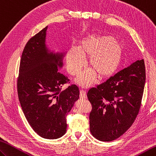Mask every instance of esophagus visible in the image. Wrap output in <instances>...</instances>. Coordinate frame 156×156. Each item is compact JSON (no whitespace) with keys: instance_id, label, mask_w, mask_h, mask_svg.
I'll return each mask as SVG.
<instances>
[{"instance_id":"esophagus-1","label":"esophagus","mask_w":156,"mask_h":156,"mask_svg":"<svg viewBox=\"0 0 156 156\" xmlns=\"http://www.w3.org/2000/svg\"><path fill=\"white\" fill-rule=\"evenodd\" d=\"M80 98L81 99H86L87 98V94H86L85 91L83 89L80 90Z\"/></svg>"}]
</instances>
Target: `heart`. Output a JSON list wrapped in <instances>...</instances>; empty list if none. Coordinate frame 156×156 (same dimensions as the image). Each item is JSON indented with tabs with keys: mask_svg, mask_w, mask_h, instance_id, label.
<instances>
[{
	"mask_svg": "<svg viewBox=\"0 0 156 156\" xmlns=\"http://www.w3.org/2000/svg\"><path fill=\"white\" fill-rule=\"evenodd\" d=\"M123 47L113 36L88 35L83 39L79 49L71 47L66 55L67 68L69 74H80L85 65V57H89V65L92 69L84 72L77 82L83 87H89L95 80L96 74L107 77L116 71L122 61Z\"/></svg>",
	"mask_w": 156,
	"mask_h": 156,
	"instance_id": "obj_1",
	"label": "heart"
}]
</instances>
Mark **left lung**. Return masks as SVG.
Returning <instances> with one entry per match:
<instances>
[{"label": "left lung", "instance_id": "1", "mask_svg": "<svg viewBox=\"0 0 156 156\" xmlns=\"http://www.w3.org/2000/svg\"><path fill=\"white\" fill-rule=\"evenodd\" d=\"M145 82L146 68L141 59L89 90L87 95L92 106L89 126L93 137L111 141L129 129L139 113Z\"/></svg>", "mask_w": 156, "mask_h": 156}]
</instances>
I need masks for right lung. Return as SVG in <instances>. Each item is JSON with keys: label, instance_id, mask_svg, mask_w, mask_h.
Returning <instances> with one entry per match:
<instances>
[{"label": "right lung", "instance_id": "right-lung-1", "mask_svg": "<svg viewBox=\"0 0 156 156\" xmlns=\"http://www.w3.org/2000/svg\"><path fill=\"white\" fill-rule=\"evenodd\" d=\"M47 27L31 37L24 48L17 79L23 112L31 127L45 139H57L66 133V117L79 98L76 85L62 91L69 81L60 72L63 54L48 51Z\"/></svg>", "mask_w": 156, "mask_h": 156}]
</instances>
